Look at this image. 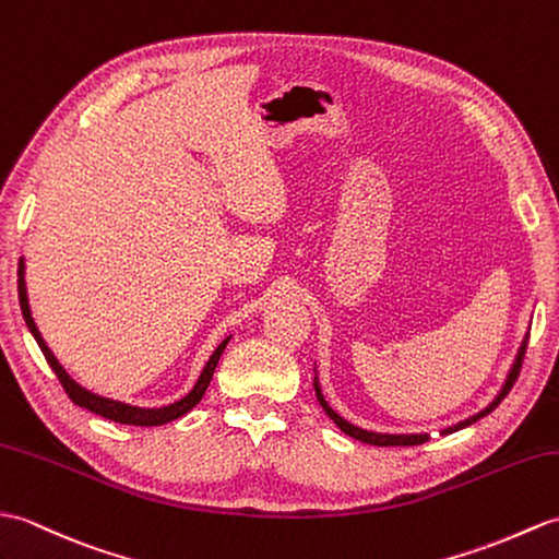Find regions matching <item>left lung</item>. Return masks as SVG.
<instances>
[{"label":"left lung","mask_w":559,"mask_h":559,"mask_svg":"<svg viewBox=\"0 0 559 559\" xmlns=\"http://www.w3.org/2000/svg\"><path fill=\"white\" fill-rule=\"evenodd\" d=\"M524 353H526V343L522 345V349H519V357H516L514 367H512V371H510V379H508V383H504L502 393L496 397V402H492L490 407H486L481 414H476V417H472V419H466V421H462V424H457V426L448 428V433H452V431H460V428H464V426H469V424L478 421V419L486 417V414H490L492 409H496V407L500 405V400L512 391V385H514V381H516V376H519V371H522ZM314 388H317V397H319V402H321V407L326 409V414H329V417L335 421V426H341V431H343V433H347V436H353V438L361 440V443L379 445V448H395V445H421L424 440L428 438V436H388V433H369V431H365V428H357V426H353V424H347L343 417H338V414H335V412L326 405V400H323V395H321V391H319V383H314Z\"/></svg>","instance_id":"1"}]
</instances>
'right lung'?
<instances>
[{"label":"right lung","mask_w":559,"mask_h":559,"mask_svg":"<svg viewBox=\"0 0 559 559\" xmlns=\"http://www.w3.org/2000/svg\"><path fill=\"white\" fill-rule=\"evenodd\" d=\"M19 302H21L23 319H25V323H28L33 338L37 341V345H40L43 355H45V359H47V365L51 367V371L57 373L59 383L63 385V391H67V395L71 397L73 405L85 407V409H90V412L99 414V417L111 419V421H116V424H128V426H162V424H166V421H174V419H178V417H183L186 412H190V409L202 400V395H204V391H206V385H210L212 376H214V369H216V365H218V357H221V353H224V347H226V343H228V338H226L224 343H221V345L214 349V355L210 357V361H206V367H204L202 376L198 379V383H194V388H192V391H190L183 400H178V402H174V405L159 407V409H142V407L123 405V402H116V400H107V397L93 395L90 391H85V388L78 385L67 371H63V367L59 365L57 357L51 355V349H49L47 343L43 341V335H40V331H37L35 321H33V317H31L28 295H25V278H23V259H21V264H19Z\"/></svg>","instance_id":"obj_1"}]
</instances>
